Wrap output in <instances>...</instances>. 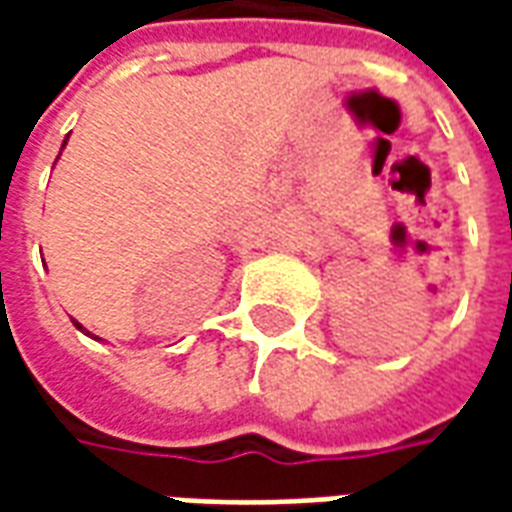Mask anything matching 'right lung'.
Here are the masks:
<instances>
[{"label":"right lung","mask_w":512,"mask_h":512,"mask_svg":"<svg viewBox=\"0 0 512 512\" xmlns=\"http://www.w3.org/2000/svg\"><path fill=\"white\" fill-rule=\"evenodd\" d=\"M65 142H68V136H65ZM65 142H62V147H65ZM73 326H76V329H79V332H84V326H82V323H76V321H73ZM84 334H90V332H84ZM95 340H98V337H95Z\"/></svg>","instance_id":"add662e5"}]
</instances>
